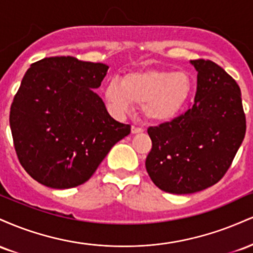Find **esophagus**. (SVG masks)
<instances>
[{"mask_svg": "<svg viewBox=\"0 0 253 253\" xmlns=\"http://www.w3.org/2000/svg\"><path fill=\"white\" fill-rule=\"evenodd\" d=\"M132 133L133 134H136V133H141L144 132V128H141V127H136V126H132Z\"/></svg>", "mask_w": 253, "mask_h": 253, "instance_id": "1", "label": "esophagus"}]
</instances>
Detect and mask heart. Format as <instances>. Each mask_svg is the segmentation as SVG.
Listing matches in <instances>:
<instances>
[{
	"label": "heart",
	"instance_id": "b5f03b06",
	"mask_svg": "<svg viewBox=\"0 0 253 253\" xmlns=\"http://www.w3.org/2000/svg\"><path fill=\"white\" fill-rule=\"evenodd\" d=\"M193 82L187 72L138 70L112 80L104 89V98L115 112H128L139 104L144 117L157 124L169 123L181 114L189 100Z\"/></svg>",
	"mask_w": 253,
	"mask_h": 253
}]
</instances>
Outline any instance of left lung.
I'll return each mask as SVG.
<instances>
[{
	"instance_id": "8db88e82",
	"label": "left lung",
	"mask_w": 253,
	"mask_h": 253,
	"mask_svg": "<svg viewBox=\"0 0 253 253\" xmlns=\"http://www.w3.org/2000/svg\"><path fill=\"white\" fill-rule=\"evenodd\" d=\"M197 71L195 102L170 123L149 127L146 170L159 189L193 194L211 187L231 167L246 132L242 92L211 60H190Z\"/></svg>"
}]
</instances>
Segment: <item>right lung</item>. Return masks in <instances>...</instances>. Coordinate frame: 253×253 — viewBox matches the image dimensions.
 I'll return each instance as SVG.
<instances>
[{"label":"right lung","instance_id":"add662e5","mask_svg":"<svg viewBox=\"0 0 253 253\" xmlns=\"http://www.w3.org/2000/svg\"><path fill=\"white\" fill-rule=\"evenodd\" d=\"M108 68L63 56L43 58L25 74L9 124L20 164L37 182L53 189L83 184L130 133L92 91Z\"/></svg>","mask_w":253,"mask_h":253}]
</instances>
